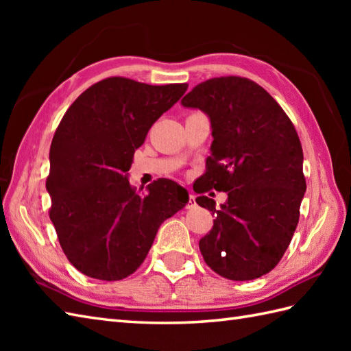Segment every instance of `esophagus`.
<instances>
[{
  "label": "esophagus",
  "mask_w": 351,
  "mask_h": 351,
  "mask_svg": "<svg viewBox=\"0 0 351 351\" xmlns=\"http://www.w3.org/2000/svg\"><path fill=\"white\" fill-rule=\"evenodd\" d=\"M193 206H196V197L193 196V195H190V197H189V205H187V208H193Z\"/></svg>",
  "instance_id": "1"
}]
</instances>
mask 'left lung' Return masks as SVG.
I'll return each instance as SVG.
<instances>
[{
  "mask_svg": "<svg viewBox=\"0 0 351 351\" xmlns=\"http://www.w3.org/2000/svg\"><path fill=\"white\" fill-rule=\"evenodd\" d=\"M181 104L204 111L211 122L202 193H228L219 210L210 197L196 199L215 215L210 234L199 241L200 253L223 278H261L288 249L306 191L294 125L270 93L241 77L208 80Z\"/></svg>",
  "mask_w": 351,
  "mask_h": 351,
  "instance_id": "8db88e82",
  "label": "left lung"
}]
</instances>
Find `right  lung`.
Listing matches in <instances>:
<instances>
[{"label": "right lung", "instance_id": "right-lung-1", "mask_svg": "<svg viewBox=\"0 0 351 351\" xmlns=\"http://www.w3.org/2000/svg\"><path fill=\"white\" fill-rule=\"evenodd\" d=\"M187 87L102 80L78 96L58 125L49 149V219L69 263L88 278H128L161 223L187 205L189 191L175 181L162 178L140 196L128 180L136 149Z\"/></svg>", "mask_w": 351, "mask_h": 351}]
</instances>
